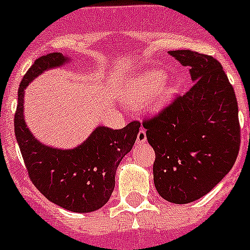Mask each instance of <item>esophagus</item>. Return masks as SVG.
<instances>
[{"instance_id":"esophagus-1","label":"esophagus","mask_w":250,"mask_h":250,"mask_svg":"<svg viewBox=\"0 0 250 250\" xmlns=\"http://www.w3.org/2000/svg\"><path fill=\"white\" fill-rule=\"evenodd\" d=\"M146 142V129L141 128L138 132V136H137V144H144Z\"/></svg>"}]
</instances>
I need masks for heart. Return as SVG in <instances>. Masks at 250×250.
I'll return each mask as SVG.
<instances>
[{
	"label": "heart",
	"mask_w": 250,
	"mask_h": 250,
	"mask_svg": "<svg viewBox=\"0 0 250 250\" xmlns=\"http://www.w3.org/2000/svg\"><path fill=\"white\" fill-rule=\"evenodd\" d=\"M164 79V72L159 70H149L138 74L130 81L123 100L133 106L146 100V104L150 111H160L170 101L175 91L172 85L163 83Z\"/></svg>",
	"instance_id": "b5f03b06"
}]
</instances>
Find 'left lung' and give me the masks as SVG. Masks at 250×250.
Returning a JSON list of instances; mask_svg holds the SVG:
<instances>
[{
	"label": "left lung",
	"mask_w": 250,
	"mask_h": 250,
	"mask_svg": "<svg viewBox=\"0 0 250 250\" xmlns=\"http://www.w3.org/2000/svg\"><path fill=\"white\" fill-rule=\"evenodd\" d=\"M169 54L190 67L193 83L143 125L155 151V188L167 201L183 205L201 199L229 172L241 125L234 90L220 62L192 50Z\"/></svg>",
	"instance_id": "1"
}]
</instances>
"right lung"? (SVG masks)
<instances>
[{"instance_id":"1","label":"right lung","mask_w":250,"mask_h":250,"mask_svg":"<svg viewBox=\"0 0 250 250\" xmlns=\"http://www.w3.org/2000/svg\"><path fill=\"white\" fill-rule=\"evenodd\" d=\"M69 62L62 53L38 58L29 67L18 90L15 134L30 181L49 201L67 211L87 213L101 208L114 188L121 160L132 149L141 123L130 122L122 129L100 125L74 149H57L37 141L24 122V88L48 69Z\"/></svg>"}]
</instances>
